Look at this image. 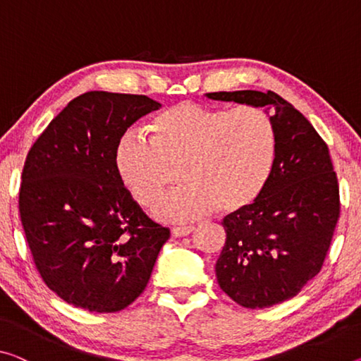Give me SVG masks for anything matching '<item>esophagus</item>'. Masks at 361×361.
Returning a JSON list of instances; mask_svg holds the SVG:
<instances>
[{"instance_id": "obj_1", "label": "esophagus", "mask_w": 361, "mask_h": 361, "mask_svg": "<svg viewBox=\"0 0 361 361\" xmlns=\"http://www.w3.org/2000/svg\"><path fill=\"white\" fill-rule=\"evenodd\" d=\"M195 231H197L195 226H179V227H174V229L171 231V234L174 237H185Z\"/></svg>"}]
</instances>
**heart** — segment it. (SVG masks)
Returning a JSON list of instances; mask_svg holds the SVG:
<instances>
[{"instance_id": "obj_1", "label": "heart", "mask_w": 361, "mask_h": 361, "mask_svg": "<svg viewBox=\"0 0 361 361\" xmlns=\"http://www.w3.org/2000/svg\"><path fill=\"white\" fill-rule=\"evenodd\" d=\"M149 140L126 134L114 169L142 207H152L179 169L180 188L154 208L158 219L185 223L219 208L234 214L262 197L273 173L277 134L262 108L224 109L182 102L148 124Z\"/></svg>"}]
</instances>
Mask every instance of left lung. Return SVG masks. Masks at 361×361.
Instances as JSON below:
<instances>
[{"label":"left lung","instance_id":"left-lung-1","mask_svg":"<svg viewBox=\"0 0 361 361\" xmlns=\"http://www.w3.org/2000/svg\"><path fill=\"white\" fill-rule=\"evenodd\" d=\"M208 98L269 109L277 153L268 185L250 208L227 214L216 263L219 287L245 308L295 297L319 273L341 214L329 148L305 116L277 93L214 92Z\"/></svg>","mask_w":361,"mask_h":361}]
</instances>
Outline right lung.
Listing matches in <instances>:
<instances>
[{
	"label": "right lung",
	"mask_w": 361,
	"mask_h": 361,
	"mask_svg": "<svg viewBox=\"0 0 361 361\" xmlns=\"http://www.w3.org/2000/svg\"><path fill=\"white\" fill-rule=\"evenodd\" d=\"M159 108L145 95L87 92L27 154L19 190L27 243L45 284L74 307L97 313L129 307L169 238L114 169L116 143L127 127Z\"/></svg>",
	"instance_id": "1"
}]
</instances>
